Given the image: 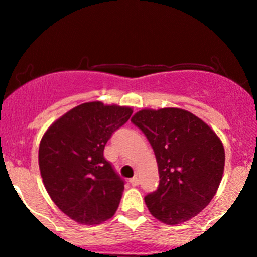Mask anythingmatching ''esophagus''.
<instances>
[{"instance_id":"esophagus-1","label":"esophagus","mask_w":257,"mask_h":257,"mask_svg":"<svg viewBox=\"0 0 257 257\" xmlns=\"http://www.w3.org/2000/svg\"><path fill=\"white\" fill-rule=\"evenodd\" d=\"M129 182H131L132 186H138L139 184H140V180H139L137 176H135V178H133V179L129 180Z\"/></svg>"}]
</instances>
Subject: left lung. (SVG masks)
Masks as SVG:
<instances>
[{
	"label": "left lung",
	"mask_w": 257,
	"mask_h": 257,
	"mask_svg": "<svg viewBox=\"0 0 257 257\" xmlns=\"http://www.w3.org/2000/svg\"><path fill=\"white\" fill-rule=\"evenodd\" d=\"M146 135L158 164L157 191L145 197L153 217L179 225L197 216L217 192L225 149L203 119L179 107L144 108L132 117Z\"/></svg>",
	"instance_id": "left-lung-1"
}]
</instances>
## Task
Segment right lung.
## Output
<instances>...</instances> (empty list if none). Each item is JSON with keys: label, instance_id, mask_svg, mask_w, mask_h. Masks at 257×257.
<instances>
[{"label": "right lung", "instance_id": "add662e5", "mask_svg": "<svg viewBox=\"0 0 257 257\" xmlns=\"http://www.w3.org/2000/svg\"><path fill=\"white\" fill-rule=\"evenodd\" d=\"M132 113L129 106L84 102L52 123L41 139L44 187L55 205L81 225H99L118 209L124 181L105 159L104 149Z\"/></svg>", "mask_w": 257, "mask_h": 257}]
</instances>
